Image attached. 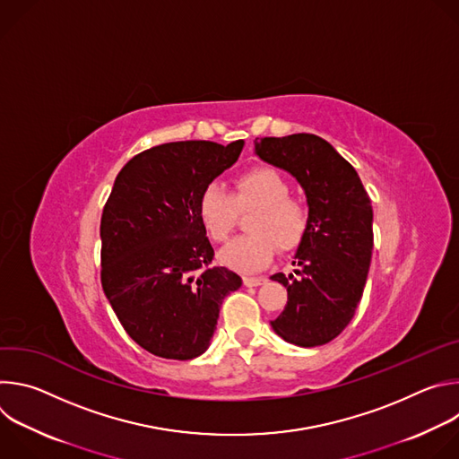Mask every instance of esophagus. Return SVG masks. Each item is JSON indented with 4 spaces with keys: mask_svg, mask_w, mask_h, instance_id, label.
I'll use <instances>...</instances> for the list:
<instances>
[{
    "mask_svg": "<svg viewBox=\"0 0 459 459\" xmlns=\"http://www.w3.org/2000/svg\"><path fill=\"white\" fill-rule=\"evenodd\" d=\"M243 283H245L247 287H259V285L267 283V278H264V276H245V278H243Z\"/></svg>",
    "mask_w": 459,
    "mask_h": 459,
    "instance_id": "34e87169",
    "label": "esophagus"
}]
</instances>
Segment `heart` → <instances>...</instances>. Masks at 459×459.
Segmentation results:
<instances>
[{"label":"heart","mask_w":459,"mask_h":459,"mask_svg":"<svg viewBox=\"0 0 459 459\" xmlns=\"http://www.w3.org/2000/svg\"><path fill=\"white\" fill-rule=\"evenodd\" d=\"M290 185L276 169L254 167L234 179L232 194L221 185H207L198 198V218L216 243L234 232L238 212L257 209L248 221L252 234L239 236L221 252L220 261L238 273L264 269L276 248L290 252L303 241L308 229L307 207L290 198Z\"/></svg>","instance_id":"obj_1"}]
</instances>
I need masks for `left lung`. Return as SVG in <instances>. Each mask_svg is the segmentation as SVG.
<instances>
[{"label":"left lung","mask_w":459,"mask_h":459,"mask_svg":"<svg viewBox=\"0 0 459 459\" xmlns=\"http://www.w3.org/2000/svg\"><path fill=\"white\" fill-rule=\"evenodd\" d=\"M254 147L299 181L308 204V229L292 261L297 276H273L289 298L271 325L289 343L325 345L345 331L363 296L374 247L370 198L354 167L319 136L255 138Z\"/></svg>","instance_id":"8db88e82"}]
</instances>
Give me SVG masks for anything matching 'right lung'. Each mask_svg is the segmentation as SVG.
<instances>
[{
  "label": "right lung",
  "instance_id": "right-lung-1",
  "mask_svg": "<svg viewBox=\"0 0 459 459\" xmlns=\"http://www.w3.org/2000/svg\"><path fill=\"white\" fill-rule=\"evenodd\" d=\"M243 140L174 142L143 151L116 176L101 214V287L125 333L165 359L207 351L220 307L241 278L211 267L198 218L202 190L236 163Z\"/></svg>",
  "mask_w": 459,
  "mask_h": 459
}]
</instances>
